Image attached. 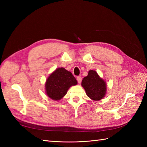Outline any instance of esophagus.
<instances>
[{"label":"esophagus","instance_id":"esophagus-1","mask_svg":"<svg viewBox=\"0 0 147 147\" xmlns=\"http://www.w3.org/2000/svg\"><path fill=\"white\" fill-rule=\"evenodd\" d=\"M76 79H77V81H78V82L79 83H80L81 82H82V77H81V76H77V78H76Z\"/></svg>","mask_w":147,"mask_h":147}]
</instances>
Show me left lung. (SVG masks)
<instances>
[{
	"label": "left lung",
	"instance_id": "8db88e82",
	"mask_svg": "<svg viewBox=\"0 0 147 147\" xmlns=\"http://www.w3.org/2000/svg\"><path fill=\"white\" fill-rule=\"evenodd\" d=\"M82 85L85 90L87 96L93 100H99L105 95V82L95 71L90 70L88 72V76L83 79Z\"/></svg>",
	"mask_w": 147,
	"mask_h": 147
}]
</instances>
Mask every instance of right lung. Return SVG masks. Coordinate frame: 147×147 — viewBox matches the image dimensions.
Masks as SVG:
<instances>
[{
  "instance_id": "1",
  "label": "right lung",
  "mask_w": 147,
  "mask_h": 147,
  "mask_svg": "<svg viewBox=\"0 0 147 147\" xmlns=\"http://www.w3.org/2000/svg\"><path fill=\"white\" fill-rule=\"evenodd\" d=\"M77 85V81L71 72L60 67L49 76L45 83L46 93L54 100L61 99L70 86Z\"/></svg>"
}]
</instances>
